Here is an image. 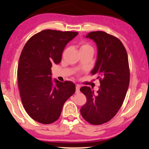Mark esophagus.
Returning a JSON list of instances; mask_svg holds the SVG:
<instances>
[{"instance_id": "obj_1", "label": "esophagus", "mask_w": 149, "mask_h": 149, "mask_svg": "<svg viewBox=\"0 0 149 149\" xmlns=\"http://www.w3.org/2000/svg\"><path fill=\"white\" fill-rule=\"evenodd\" d=\"M79 89H80L79 86V85H77L76 87H75V93H79L80 92Z\"/></svg>"}]
</instances>
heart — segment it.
I'll use <instances>...</instances> for the list:
<instances>
[{
	"label": "heart",
	"mask_w": 149,
	"mask_h": 149,
	"mask_svg": "<svg viewBox=\"0 0 149 149\" xmlns=\"http://www.w3.org/2000/svg\"><path fill=\"white\" fill-rule=\"evenodd\" d=\"M88 49L93 50V48H92L91 46L90 45L87 44V43H84V44H82L81 45V47H80V51H81V50H88Z\"/></svg>",
	"instance_id": "1"
}]
</instances>
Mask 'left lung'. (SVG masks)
I'll use <instances>...</instances> for the list:
<instances>
[{"label": "left lung", "mask_w": 149, "mask_h": 149, "mask_svg": "<svg viewBox=\"0 0 149 149\" xmlns=\"http://www.w3.org/2000/svg\"><path fill=\"white\" fill-rule=\"evenodd\" d=\"M87 38L97 44L98 53L92 75L99 78V89L95 94L89 87L80 91L87 102L80 110L82 117L93 125L108 122L122 107L130 84L127 54L119 39L104 31H92Z\"/></svg>", "instance_id": "obj_1"}]
</instances>
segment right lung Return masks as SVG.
Returning <instances> with one entry per match:
<instances>
[{"instance_id":"obj_1","label":"right lung","mask_w":149,"mask_h":149,"mask_svg":"<svg viewBox=\"0 0 149 149\" xmlns=\"http://www.w3.org/2000/svg\"><path fill=\"white\" fill-rule=\"evenodd\" d=\"M77 32L46 29L25 45L17 68L20 97L25 110L36 122L49 124L58 119L65 102L74 94L75 85L52 80V64L61 62L68 42Z\"/></svg>"}]
</instances>
